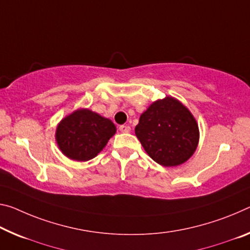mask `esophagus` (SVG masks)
Segmentation results:
<instances>
[{
    "label": "esophagus",
    "instance_id": "1",
    "mask_svg": "<svg viewBox=\"0 0 250 250\" xmlns=\"http://www.w3.org/2000/svg\"><path fill=\"white\" fill-rule=\"evenodd\" d=\"M119 130H120L122 133H128V132H130V130H131V128H130L129 125H122L119 126Z\"/></svg>",
    "mask_w": 250,
    "mask_h": 250
}]
</instances>
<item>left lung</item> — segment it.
<instances>
[{
    "label": "left lung",
    "mask_w": 250,
    "mask_h": 250,
    "mask_svg": "<svg viewBox=\"0 0 250 250\" xmlns=\"http://www.w3.org/2000/svg\"><path fill=\"white\" fill-rule=\"evenodd\" d=\"M134 132L149 157L164 167L185 164L199 142L195 117L187 106L170 96L148 106Z\"/></svg>",
    "instance_id": "1"
}]
</instances>
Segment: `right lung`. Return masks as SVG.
I'll return each instance as SVG.
<instances>
[{"label": "right lung", "mask_w": 250, "mask_h": 250, "mask_svg": "<svg viewBox=\"0 0 250 250\" xmlns=\"http://www.w3.org/2000/svg\"><path fill=\"white\" fill-rule=\"evenodd\" d=\"M117 128L108 118L89 109H77L59 122L55 141L71 160L88 161L104 150Z\"/></svg>", "instance_id": "add662e5"}]
</instances>
